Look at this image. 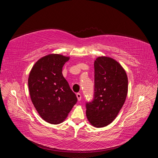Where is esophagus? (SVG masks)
Returning <instances> with one entry per match:
<instances>
[{"instance_id":"1","label":"esophagus","mask_w":158,"mask_h":158,"mask_svg":"<svg viewBox=\"0 0 158 158\" xmlns=\"http://www.w3.org/2000/svg\"><path fill=\"white\" fill-rule=\"evenodd\" d=\"M76 97H77V99L78 101H80L81 98H82V95H81V94L80 93H77L76 94Z\"/></svg>"}]
</instances>
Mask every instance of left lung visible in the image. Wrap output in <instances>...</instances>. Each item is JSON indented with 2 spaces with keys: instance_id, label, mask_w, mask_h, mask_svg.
I'll return each mask as SVG.
<instances>
[{
  "instance_id": "obj_1",
  "label": "left lung",
  "mask_w": 158,
  "mask_h": 158,
  "mask_svg": "<svg viewBox=\"0 0 158 158\" xmlns=\"http://www.w3.org/2000/svg\"><path fill=\"white\" fill-rule=\"evenodd\" d=\"M94 70V98L86 103V117L91 125L101 128L114 120L125 103L128 78L123 66L108 56H98Z\"/></svg>"
}]
</instances>
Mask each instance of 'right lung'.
<instances>
[{"label":"right lung","mask_w":158,"mask_h":158,"mask_svg":"<svg viewBox=\"0 0 158 158\" xmlns=\"http://www.w3.org/2000/svg\"><path fill=\"white\" fill-rule=\"evenodd\" d=\"M69 59L59 54L43 56L33 65L28 78L33 106L44 121L54 125L63 123L77 102L62 73Z\"/></svg>","instance_id":"add662e5"}]
</instances>
